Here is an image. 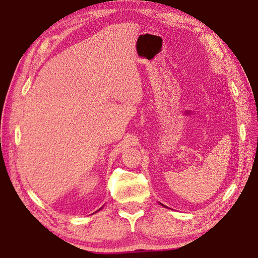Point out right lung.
Wrapping results in <instances>:
<instances>
[{"label": "right lung", "instance_id": "right-lung-1", "mask_svg": "<svg viewBox=\"0 0 258 258\" xmlns=\"http://www.w3.org/2000/svg\"><path fill=\"white\" fill-rule=\"evenodd\" d=\"M100 209H101V208H100ZM100 209H99V211H100Z\"/></svg>", "mask_w": 258, "mask_h": 258}]
</instances>
